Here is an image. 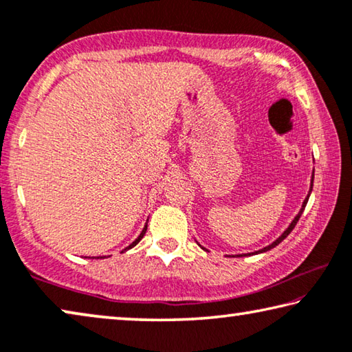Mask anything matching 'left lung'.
<instances>
[{
    "mask_svg": "<svg viewBox=\"0 0 352 352\" xmlns=\"http://www.w3.org/2000/svg\"><path fill=\"white\" fill-rule=\"evenodd\" d=\"M311 189H314V174H311V183H310V191H309V194H307V197L304 199V202H302V206H300V210H299V213L296 214V217H294V219L292 221V224H289L288 226V228H287V230L285 232H283L282 233V235L280 236H278L277 239H276V241L274 243H271L270 244V246H266V248H263V249H260V250H255V252H252L254 255L255 254H263V252H267V250H271L272 248H276L277 246V244H280L282 241H283V239H285L288 235H289V233H292V230H293V228H294V226H296L298 224V221H299V217H300V214H302L304 213V210H305V205H307V202H309V197H310V192H311ZM199 244V243H197ZM199 246H200V244H199ZM200 248H202V246H200ZM204 250H206L205 248H202ZM206 252H208V250H206ZM244 255H248V254H244ZM250 255V254H249ZM238 256H243V255H238Z\"/></svg>",
    "mask_w": 352,
    "mask_h": 352,
    "instance_id": "8db88e82",
    "label": "left lung"
}]
</instances>
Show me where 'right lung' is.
<instances>
[{"label": "right lung", "instance_id": "obj_1", "mask_svg": "<svg viewBox=\"0 0 352 352\" xmlns=\"http://www.w3.org/2000/svg\"><path fill=\"white\" fill-rule=\"evenodd\" d=\"M147 222H148V219H147ZM147 222H146V226H144V228H142V232L141 233H139V236L135 239V241H133L131 244H130V246H128V248H125L124 250H122V252H125V250H128V249H131V248H135L136 246V244L139 243V241H141V239H142V236L144 235H146V232H147ZM92 258H94V256H92ZM97 258H98V256H97ZM100 258H106V256H100Z\"/></svg>", "mask_w": 352, "mask_h": 352}]
</instances>
